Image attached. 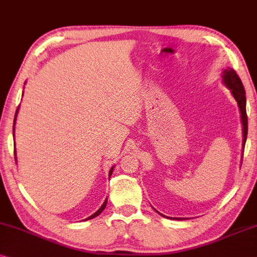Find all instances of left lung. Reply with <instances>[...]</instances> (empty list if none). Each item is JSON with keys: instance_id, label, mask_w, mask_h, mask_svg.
Masks as SVG:
<instances>
[{"instance_id": "obj_1", "label": "left lung", "mask_w": 257, "mask_h": 257, "mask_svg": "<svg viewBox=\"0 0 257 257\" xmlns=\"http://www.w3.org/2000/svg\"><path fill=\"white\" fill-rule=\"evenodd\" d=\"M222 82L227 87L232 95V97L235 98V101L237 102L238 109H240L241 114V122H242V136H243V140H242V148L244 149L245 141H247V134H248V118H247V111H245V103H247V100H245V91L243 88V84L240 80V77L237 76V74L235 73L234 69L231 68H227V69L223 70L222 73ZM156 210V209H155ZM156 213L159 211L156 210ZM161 216L170 218V220H187V218L183 217H169L164 216L163 214L159 213Z\"/></svg>"}]
</instances>
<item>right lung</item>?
I'll list each match as a JSON object with an SVG mask.
<instances>
[{"label": "right lung", "mask_w": 257, "mask_h": 257, "mask_svg": "<svg viewBox=\"0 0 257 257\" xmlns=\"http://www.w3.org/2000/svg\"><path fill=\"white\" fill-rule=\"evenodd\" d=\"M26 84V83H25ZM22 96H23V94H22ZM19 109H20V105H19V108H17V110H16V114H15V118H14V126H13V135H14V140H15V123H16V117H17V114H19ZM14 153H15V160L17 161V157H16V149L14 150ZM115 167V166H114ZM114 167H111L110 168V170H109V177L111 176V174H112V172H114ZM107 202H108V198H105L104 200V202H103V204H102V206L100 207V209H98L96 213H94L93 215H91V216H89V217H87L85 218L84 221H87V220H91V218H94V217H96V216H98V215H100L102 211L104 210V208H105V206H107Z\"/></svg>", "instance_id": "right-lung-1"}]
</instances>
